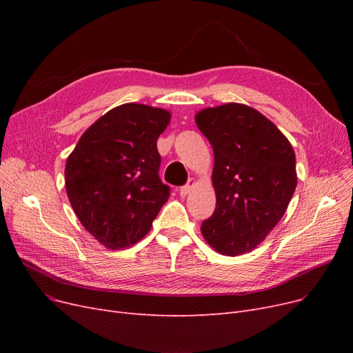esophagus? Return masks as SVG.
Here are the masks:
<instances>
[{"label":"esophagus","instance_id":"34e87169","mask_svg":"<svg viewBox=\"0 0 353 353\" xmlns=\"http://www.w3.org/2000/svg\"><path fill=\"white\" fill-rule=\"evenodd\" d=\"M194 184H196V180L194 179H190L189 180V183L186 184V186H181L180 188V196H188L192 190H193V188H194Z\"/></svg>","mask_w":353,"mask_h":353}]
</instances>
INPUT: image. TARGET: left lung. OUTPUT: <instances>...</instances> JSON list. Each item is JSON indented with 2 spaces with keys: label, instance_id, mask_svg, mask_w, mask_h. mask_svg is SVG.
Masks as SVG:
<instances>
[{
  "label": "left lung",
  "instance_id": "left-lung-1",
  "mask_svg": "<svg viewBox=\"0 0 353 353\" xmlns=\"http://www.w3.org/2000/svg\"><path fill=\"white\" fill-rule=\"evenodd\" d=\"M213 147L216 209L201 234L220 254L239 256L262 243L294 193L296 157L285 134L257 110L228 103L196 114Z\"/></svg>",
  "mask_w": 353,
  "mask_h": 353
}]
</instances>
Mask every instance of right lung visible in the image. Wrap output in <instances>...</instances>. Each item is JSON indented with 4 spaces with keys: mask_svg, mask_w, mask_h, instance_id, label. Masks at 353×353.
<instances>
[{
    "mask_svg": "<svg viewBox=\"0 0 353 353\" xmlns=\"http://www.w3.org/2000/svg\"><path fill=\"white\" fill-rule=\"evenodd\" d=\"M170 111L127 103L107 111L80 137L65 163V190L81 225L116 250L137 243L169 200L159 177L157 139Z\"/></svg>",
    "mask_w": 353,
    "mask_h": 353,
    "instance_id": "obj_1",
    "label": "right lung"
}]
</instances>
